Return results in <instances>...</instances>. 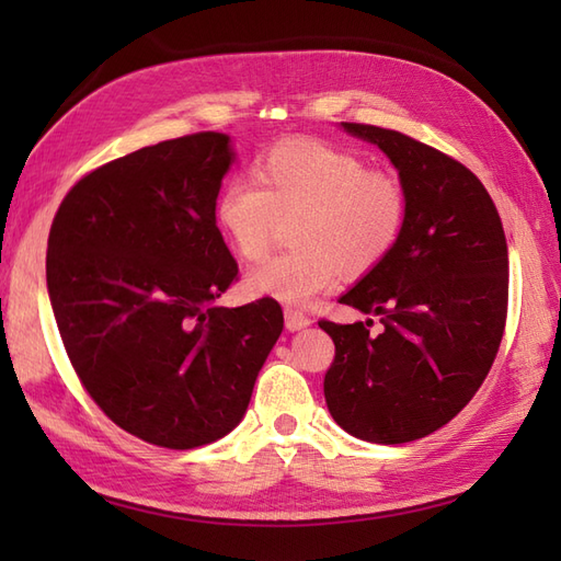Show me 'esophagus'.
<instances>
[{"mask_svg":"<svg viewBox=\"0 0 561 561\" xmlns=\"http://www.w3.org/2000/svg\"><path fill=\"white\" fill-rule=\"evenodd\" d=\"M284 323H287V330L289 332H296L301 330L306 325H311V318H308L304 311H299V308H284Z\"/></svg>","mask_w":561,"mask_h":561,"instance_id":"obj_1","label":"esophagus"}]
</instances>
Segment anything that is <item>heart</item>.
I'll list each match as a JSON object with an SVG mask.
<instances>
[{
    "label": "heart",
    "instance_id": "heart-1",
    "mask_svg": "<svg viewBox=\"0 0 561 561\" xmlns=\"http://www.w3.org/2000/svg\"><path fill=\"white\" fill-rule=\"evenodd\" d=\"M296 248L248 272L245 289L284 304H306L347 277L376 270L408 221V190L398 173L366 165L362 153L320 139H289L253 161V183L231 178L214 202L238 257L260 260L279 219H291Z\"/></svg>",
    "mask_w": 561,
    "mask_h": 561
}]
</instances>
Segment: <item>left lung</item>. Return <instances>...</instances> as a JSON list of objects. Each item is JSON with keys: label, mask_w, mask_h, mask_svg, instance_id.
Returning <instances> with one entry per match:
<instances>
[{"label": "left lung", "mask_w": 561, "mask_h": 561, "mask_svg": "<svg viewBox=\"0 0 561 561\" xmlns=\"http://www.w3.org/2000/svg\"><path fill=\"white\" fill-rule=\"evenodd\" d=\"M342 125L388 153L408 190V221L396 250L340 299L383 316V332L318 320L335 342L325 402L352 436L408 444L448 424L490 374L508 311L506 236L460 161L396 129Z\"/></svg>", "instance_id": "obj_1"}]
</instances>
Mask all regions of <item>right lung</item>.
I'll use <instances>...</instances> for the list:
<instances>
[{
    "label": "right lung",
    "instance_id": "right-lung-1",
    "mask_svg": "<svg viewBox=\"0 0 561 561\" xmlns=\"http://www.w3.org/2000/svg\"><path fill=\"white\" fill-rule=\"evenodd\" d=\"M231 159L229 137L195 133L103 163L47 236V291L81 386L161 448L229 434L284 328L274 299L211 306L238 279L214 219Z\"/></svg>",
    "mask_w": 561,
    "mask_h": 561
}]
</instances>
